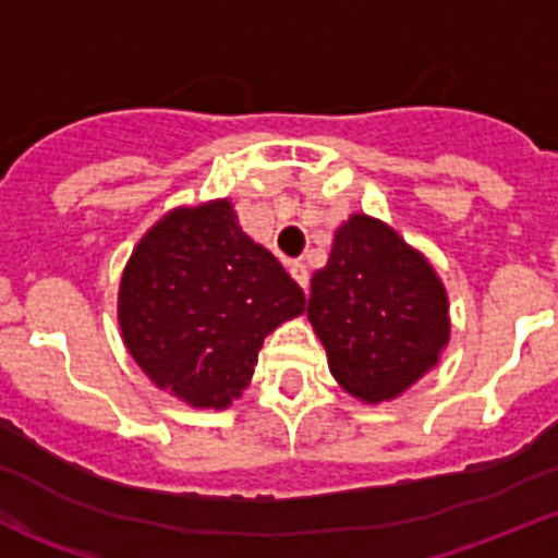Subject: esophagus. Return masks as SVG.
I'll return each mask as SVG.
<instances>
[{
    "mask_svg": "<svg viewBox=\"0 0 558 558\" xmlns=\"http://www.w3.org/2000/svg\"><path fill=\"white\" fill-rule=\"evenodd\" d=\"M289 272H291V278H294L300 286H303V289H308V278H311V275H308V267H305L303 260H291Z\"/></svg>",
    "mask_w": 558,
    "mask_h": 558,
    "instance_id": "34e87169",
    "label": "esophagus"
}]
</instances>
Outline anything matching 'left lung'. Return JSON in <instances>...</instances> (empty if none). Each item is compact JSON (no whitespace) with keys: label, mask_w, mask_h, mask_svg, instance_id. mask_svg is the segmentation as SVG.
<instances>
[{"label":"left lung","mask_w":558,"mask_h":558,"mask_svg":"<svg viewBox=\"0 0 558 558\" xmlns=\"http://www.w3.org/2000/svg\"><path fill=\"white\" fill-rule=\"evenodd\" d=\"M308 323L336 384L366 405L389 403L448 348V289L391 225L350 214L311 278Z\"/></svg>","instance_id":"1"}]
</instances>
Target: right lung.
I'll use <instances>...</instances> for the list:
<instances>
[{
  "instance_id": "obj_1",
  "label": "right lung",
  "mask_w": 558,
  "mask_h": 558,
  "mask_svg": "<svg viewBox=\"0 0 558 558\" xmlns=\"http://www.w3.org/2000/svg\"><path fill=\"white\" fill-rule=\"evenodd\" d=\"M303 308V289L222 197L178 205L142 235L117 316L124 348L158 389L222 411L253 380L264 339Z\"/></svg>"
}]
</instances>
